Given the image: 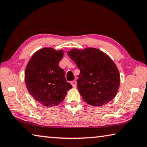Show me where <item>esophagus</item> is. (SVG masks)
Returning <instances> with one entry per match:
<instances>
[{"label": "esophagus", "instance_id": "obj_1", "mask_svg": "<svg viewBox=\"0 0 147 147\" xmlns=\"http://www.w3.org/2000/svg\"><path fill=\"white\" fill-rule=\"evenodd\" d=\"M71 84H72V86H73V88H76V85H77V82H76V80H73V81H72V82H71Z\"/></svg>", "mask_w": 147, "mask_h": 147}]
</instances>
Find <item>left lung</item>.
<instances>
[{"mask_svg":"<svg viewBox=\"0 0 147 147\" xmlns=\"http://www.w3.org/2000/svg\"><path fill=\"white\" fill-rule=\"evenodd\" d=\"M67 53L80 71L77 87L87 104L102 106L115 97L120 85V74L106 54L94 48L73 49Z\"/></svg>","mask_w":147,"mask_h":147,"instance_id":"8db88e82","label":"left lung"}]
</instances>
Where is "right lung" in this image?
I'll use <instances>...</instances> for the list:
<instances>
[{"label":"right lung","mask_w":147,"mask_h":147,"mask_svg":"<svg viewBox=\"0 0 147 147\" xmlns=\"http://www.w3.org/2000/svg\"><path fill=\"white\" fill-rule=\"evenodd\" d=\"M63 57V50L45 47L36 52L27 64L24 73L27 89L44 106L58 105L73 88L66 81L64 70L59 66Z\"/></svg>","instance_id":"add662e5"}]
</instances>
